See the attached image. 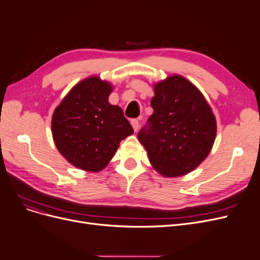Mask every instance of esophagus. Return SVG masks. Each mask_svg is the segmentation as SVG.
<instances>
[{"instance_id":"1","label":"esophagus","mask_w":260,"mask_h":260,"mask_svg":"<svg viewBox=\"0 0 260 260\" xmlns=\"http://www.w3.org/2000/svg\"><path fill=\"white\" fill-rule=\"evenodd\" d=\"M131 124H132L133 130H135V132H137L138 129H139V125H140L139 120H138V119H132V120H131Z\"/></svg>"}]
</instances>
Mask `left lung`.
<instances>
[{
	"label": "left lung",
	"instance_id": "obj_1",
	"mask_svg": "<svg viewBox=\"0 0 260 260\" xmlns=\"http://www.w3.org/2000/svg\"><path fill=\"white\" fill-rule=\"evenodd\" d=\"M154 92V113L138 139L161 176H183L208 156L216 139V118L200 90L182 76L156 83Z\"/></svg>",
	"mask_w": 260,
	"mask_h": 260
}]
</instances>
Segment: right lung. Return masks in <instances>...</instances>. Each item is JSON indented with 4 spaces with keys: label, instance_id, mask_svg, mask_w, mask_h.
<instances>
[{
    "label": "right lung",
    "instance_id": "obj_1",
    "mask_svg": "<svg viewBox=\"0 0 260 260\" xmlns=\"http://www.w3.org/2000/svg\"><path fill=\"white\" fill-rule=\"evenodd\" d=\"M111 83L92 76L77 83L52 117L58 152L75 167L98 172L116 154L121 140L133 133L119 106L108 103Z\"/></svg>",
    "mask_w": 260,
    "mask_h": 260
}]
</instances>
